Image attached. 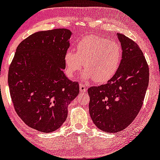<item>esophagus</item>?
<instances>
[{
  "mask_svg": "<svg viewBox=\"0 0 160 160\" xmlns=\"http://www.w3.org/2000/svg\"><path fill=\"white\" fill-rule=\"evenodd\" d=\"M80 90L81 91V92H86V91L87 90V87L83 83H80Z\"/></svg>",
  "mask_w": 160,
  "mask_h": 160,
  "instance_id": "34e87169",
  "label": "esophagus"
}]
</instances>
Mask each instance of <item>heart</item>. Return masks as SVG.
<instances>
[{
	"label": "heart",
	"instance_id": "1",
	"mask_svg": "<svg viewBox=\"0 0 160 160\" xmlns=\"http://www.w3.org/2000/svg\"><path fill=\"white\" fill-rule=\"evenodd\" d=\"M120 45L113 41L97 36H87L77 45V52L67 51L64 54L66 74L69 78L83 68L85 78H92L97 83L109 81L118 71L122 62Z\"/></svg>",
	"mask_w": 160,
	"mask_h": 160
}]
</instances>
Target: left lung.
I'll return each instance as SVG.
<instances>
[{
	"label": "left lung",
	"instance_id": "obj_1",
	"mask_svg": "<svg viewBox=\"0 0 160 160\" xmlns=\"http://www.w3.org/2000/svg\"><path fill=\"white\" fill-rule=\"evenodd\" d=\"M117 36L122 49L118 71L108 83L88 89L91 118L107 133L122 131L134 120L149 83V68L141 49L124 35Z\"/></svg>",
	"mask_w": 160,
	"mask_h": 160
}]
</instances>
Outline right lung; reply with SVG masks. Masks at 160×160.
I'll return each instance as SVG.
<instances>
[{
  "instance_id": "1",
  "label": "right lung",
  "mask_w": 160,
  "mask_h": 160,
  "mask_svg": "<svg viewBox=\"0 0 160 160\" xmlns=\"http://www.w3.org/2000/svg\"><path fill=\"white\" fill-rule=\"evenodd\" d=\"M71 36L67 29L33 33L17 46L9 68L16 112L29 127L41 132H53L62 125L68 105L79 94L78 83L63 71Z\"/></svg>"
}]
</instances>
